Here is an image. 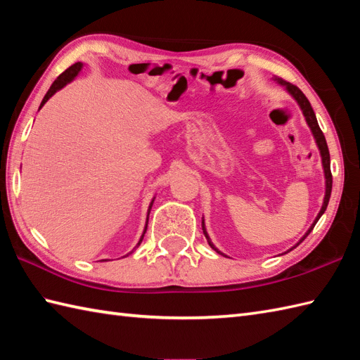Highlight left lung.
<instances>
[{"label":"left lung","mask_w":360,"mask_h":360,"mask_svg":"<svg viewBox=\"0 0 360 360\" xmlns=\"http://www.w3.org/2000/svg\"><path fill=\"white\" fill-rule=\"evenodd\" d=\"M274 82L278 83L281 86H283L285 89L292 95V98L299 103V106H300V109H302L303 115H305V120H307V123H308V126H309V129H311V132H313V135H314V140H316V143H317V148H319V150H321L322 165H323V172H325V198H323V205H322V207H321V212L317 214V217H316L313 225H311V228L307 231V234L300 238L299 243H302L303 240H305V237L311 233V231H313V228H314V225L317 223V220L322 217V214L326 211V206H328V202H330L331 188H333V175H331V167H330V150H328V145H326L325 135H323V132L321 131V127H319V123H317V118H316L314 110H313V108H311L309 101H308V98L305 97V95H303V92L299 89L297 86H294V84H291V83H288V82H285V79H282V78H277V77H276ZM202 228H203V234H205V237H206L207 243H210V246L212 248L214 251H217L219 254H221V252L217 250V248H215V246L212 245L210 236H207L206 228H205V221H202ZM299 243L295 245V246H299ZM295 246H292V248H295ZM292 248H291V250H292ZM291 250H290V251H291Z\"/></svg>","instance_id":"left-lung-1"}]
</instances>
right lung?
<instances>
[{
	"label": "right lung",
	"instance_id": "add662e5",
	"mask_svg": "<svg viewBox=\"0 0 360 360\" xmlns=\"http://www.w3.org/2000/svg\"><path fill=\"white\" fill-rule=\"evenodd\" d=\"M82 68H83V63H75V65H72L70 68H68L65 72H63V74L60 75V77H57V79H55V82L52 83V86H51V89L47 91V94L44 95V98H43V101H41V105H39V109H41L43 106H44V103L49 100L52 95L57 92V91H60V89H63V87H65L68 83H70L72 79H74L78 74H79V70H82ZM155 198V197H154ZM154 198H153V202H150V205H149V210H148V217H146V226H145V231H143V236H141V238L139 240V243H137V246L141 243V240H143V237H145V233H146V229H148V220H149V212H150V207H153V203H154Z\"/></svg>",
	"mask_w": 360,
	"mask_h": 360
}]
</instances>
